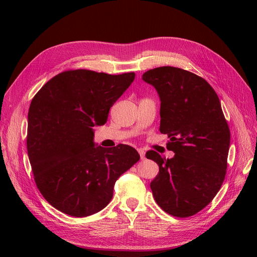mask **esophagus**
Segmentation results:
<instances>
[{
	"mask_svg": "<svg viewBox=\"0 0 257 257\" xmlns=\"http://www.w3.org/2000/svg\"><path fill=\"white\" fill-rule=\"evenodd\" d=\"M138 152H139V154L141 156V159H145V151H144V149H138Z\"/></svg>",
	"mask_w": 257,
	"mask_h": 257,
	"instance_id": "obj_1",
	"label": "esophagus"
}]
</instances>
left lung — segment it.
Instances as JSON below:
<instances>
[{"label": "left lung", "mask_w": 257, "mask_h": 257, "mask_svg": "<svg viewBox=\"0 0 257 257\" xmlns=\"http://www.w3.org/2000/svg\"><path fill=\"white\" fill-rule=\"evenodd\" d=\"M142 79L158 93L159 130L175 153L170 159L146 153L159 167L153 197L174 217H191L210 203L225 178L230 131L219 97L203 78L178 67H156Z\"/></svg>", "instance_id": "1"}]
</instances>
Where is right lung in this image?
Returning a JSON list of instances; mask_svg holds the SVG:
<instances>
[{
  "label": "right lung",
  "mask_w": 257,
  "mask_h": 257,
  "mask_svg": "<svg viewBox=\"0 0 257 257\" xmlns=\"http://www.w3.org/2000/svg\"><path fill=\"white\" fill-rule=\"evenodd\" d=\"M136 74L66 71L39 89L28 113L27 149L44 198L63 213L87 217L107 206L115 181L140 160L128 145L106 149L93 142L110 107Z\"/></svg>",
  "instance_id": "1"
}]
</instances>
